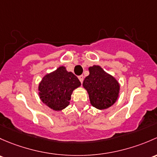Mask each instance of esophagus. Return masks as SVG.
I'll list each match as a JSON object with an SVG mask.
<instances>
[{"label": "esophagus", "instance_id": "34e87169", "mask_svg": "<svg viewBox=\"0 0 157 157\" xmlns=\"http://www.w3.org/2000/svg\"><path fill=\"white\" fill-rule=\"evenodd\" d=\"M78 79H79V81L81 82V83H82V82H83V80H84V76L83 75H79Z\"/></svg>", "mask_w": 157, "mask_h": 157}]
</instances>
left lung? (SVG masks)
<instances>
[{"label":"left lung","mask_w":157,"mask_h":157,"mask_svg":"<svg viewBox=\"0 0 157 157\" xmlns=\"http://www.w3.org/2000/svg\"><path fill=\"white\" fill-rule=\"evenodd\" d=\"M89 72V75L84 80L83 86L89 94L90 103L97 109L109 108L119 96V83L99 66L90 67Z\"/></svg>","instance_id":"1"}]
</instances>
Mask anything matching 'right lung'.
<instances>
[{
  "label": "right lung",
  "mask_w": 157,
  "mask_h": 157,
  "mask_svg": "<svg viewBox=\"0 0 157 157\" xmlns=\"http://www.w3.org/2000/svg\"><path fill=\"white\" fill-rule=\"evenodd\" d=\"M80 85L77 76L60 67L43 78L38 87L40 98L54 110H62L69 104L73 90Z\"/></svg>",
  "instance_id": "obj_1"
}]
</instances>
